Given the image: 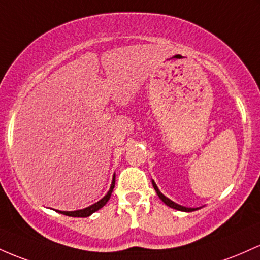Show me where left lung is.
Listing matches in <instances>:
<instances>
[{"label": "left lung", "instance_id": "8db88e82", "mask_svg": "<svg viewBox=\"0 0 260 260\" xmlns=\"http://www.w3.org/2000/svg\"><path fill=\"white\" fill-rule=\"evenodd\" d=\"M152 185H153V188H154V190H156V193H157V195H158L159 197V199H161L163 203L166 204V205H168L169 208H173V209H176V210H179V211H194L195 209H190V208H185V206H180V205H178V204H176V203H173V201L172 200H169L168 198H166L165 195H163L161 191L158 190V188H157V185H156V183L153 182L152 180Z\"/></svg>", "mask_w": 260, "mask_h": 260}]
</instances>
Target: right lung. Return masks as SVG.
<instances>
[{
    "instance_id": "add662e5",
    "label": "right lung",
    "mask_w": 260,
    "mask_h": 260,
    "mask_svg": "<svg viewBox=\"0 0 260 260\" xmlns=\"http://www.w3.org/2000/svg\"><path fill=\"white\" fill-rule=\"evenodd\" d=\"M114 184H115V178H113L112 185H110L109 191H108V194L106 195V197H104L102 200H99L98 203H95V204H93V205L88 206V208L82 209V210H77V211H59V210H56V211L60 212V214L66 215V216H72V217H87V216H89V215L93 214V212H95L97 210L103 208V206L106 205L107 201L110 199V195H112L113 189H114Z\"/></svg>"
}]
</instances>
